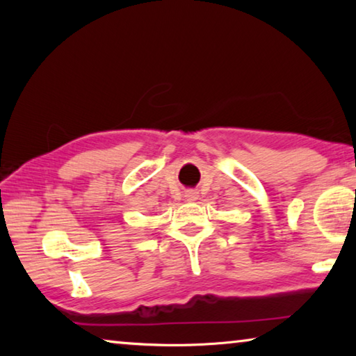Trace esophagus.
I'll use <instances>...</instances> for the list:
<instances>
[{
	"label": "esophagus",
	"mask_w": 356,
	"mask_h": 356,
	"mask_svg": "<svg viewBox=\"0 0 356 356\" xmlns=\"http://www.w3.org/2000/svg\"><path fill=\"white\" fill-rule=\"evenodd\" d=\"M197 197H200V193L195 191V190H188V191L185 193V200H186V201H190V202L196 201Z\"/></svg>",
	"instance_id": "obj_1"
}]
</instances>
